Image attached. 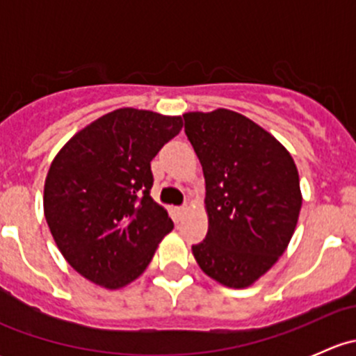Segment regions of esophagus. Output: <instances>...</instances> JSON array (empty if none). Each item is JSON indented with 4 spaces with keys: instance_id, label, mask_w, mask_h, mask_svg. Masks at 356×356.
Returning a JSON list of instances; mask_svg holds the SVG:
<instances>
[{
    "instance_id": "34e87169",
    "label": "esophagus",
    "mask_w": 356,
    "mask_h": 356,
    "mask_svg": "<svg viewBox=\"0 0 356 356\" xmlns=\"http://www.w3.org/2000/svg\"><path fill=\"white\" fill-rule=\"evenodd\" d=\"M188 211V207H181V208H175V213L177 215H184Z\"/></svg>"
}]
</instances>
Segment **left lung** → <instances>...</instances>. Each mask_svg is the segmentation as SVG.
Masks as SVG:
<instances>
[{"mask_svg": "<svg viewBox=\"0 0 356 356\" xmlns=\"http://www.w3.org/2000/svg\"><path fill=\"white\" fill-rule=\"evenodd\" d=\"M184 131L203 167L207 238L200 268L222 286L257 282L288 248L301 210L300 175L288 149L238 111H189Z\"/></svg>", "mask_w": 356, "mask_h": 356, "instance_id": "left-lung-1", "label": "left lung"}]
</instances>
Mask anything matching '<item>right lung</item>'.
Returning <instances> with one entry per match:
<instances>
[{"instance_id":"add662e5","label":"right lung","mask_w":356,"mask_h":356,"mask_svg":"<svg viewBox=\"0 0 356 356\" xmlns=\"http://www.w3.org/2000/svg\"><path fill=\"white\" fill-rule=\"evenodd\" d=\"M181 129V117L118 108L86 125L51 161L44 217L82 277L106 289L131 284L174 229L149 189L152 160Z\"/></svg>"}]
</instances>
